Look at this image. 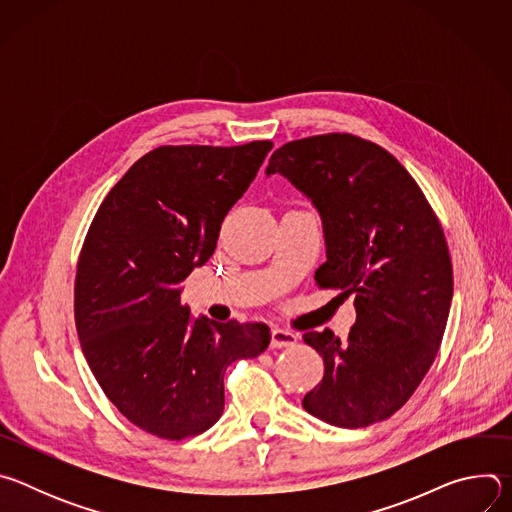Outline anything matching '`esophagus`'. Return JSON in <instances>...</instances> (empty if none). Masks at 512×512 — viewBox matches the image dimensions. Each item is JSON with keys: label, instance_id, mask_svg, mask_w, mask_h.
Segmentation results:
<instances>
[{"label": "esophagus", "instance_id": "1", "mask_svg": "<svg viewBox=\"0 0 512 512\" xmlns=\"http://www.w3.org/2000/svg\"><path fill=\"white\" fill-rule=\"evenodd\" d=\"M298 342V336L289 330L283 328H273L271 330V346L273 348H285V346H294Z\"/></svg>", "mask_w": 512, "mask_h": 512}]
</instances>
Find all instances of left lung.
<instances>
[{
	"label": "left lung",
	"instance_id": "obj_1",
	"mask_svg": "<svg viewBox=\"0 0 512 512\" xmlns=\"http://www.w3.org/2000/svg\"><path fill=\"white\" fill-rule=\"evenodd\" d=\"M281 174L318 208L326 263L320 287L354 294L348 340L306 332L324 377L302 401L336 427H367L399 411L440 350L454 275L440 221L411 174L381 145L350 133L289 141L267 176Z\"/></svg>",
	"mask_w": 512,
	"mask_h": 512
}]
</instances>
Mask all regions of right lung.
<instances>
[{"instance_id": "add662e5", "label": "right lung", "mask_w": 512, "mask_h": 512, "mask_svg": "<svg viewBox=\"0 0 512 512\" xmlns=\"http://www.w3.org/2000/svg\"><path fill=\"white\" fill-rule=\"evenodd\" d=\"M271 148L152 150L105 196L81 249L75 322L85 358L109 401L164 440L214 425L229 364L269 346L267 324L192 318L180 294Z\"/></svg>"}]
</instances>
